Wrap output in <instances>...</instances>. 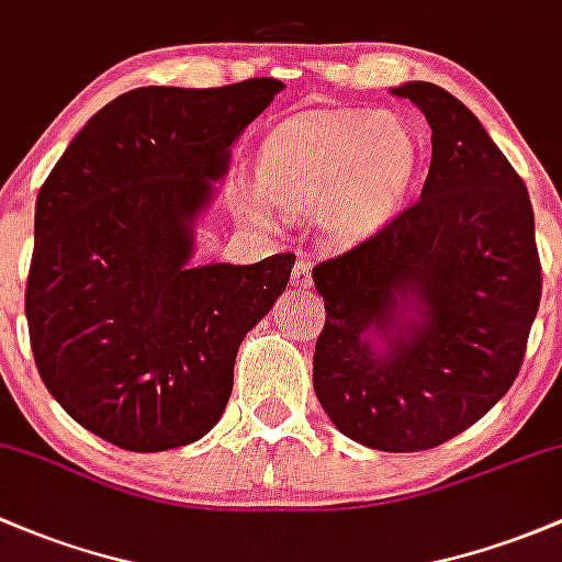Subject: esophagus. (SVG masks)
Returning <instances> with one entry per match:
<instances>
[{"instance_id":"34e87169","label":"esophagus","mask_w":562,"mask_h":562,"mask_svg":"<svg viewBox=\"0 0 562 562\" xmlns=\"http://www.w3.org/2000/svg\"><path fill=\"white\" fill-rule=\"evenodd\" d=\"M311 262H305V259H297V265H294L292 270V286L294 289H311Z\"/></svg>"}]
</instances>
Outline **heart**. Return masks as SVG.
I'll use <instances>...</instances> for the list:
<instances>
[{"label":"heart","mask_w":562,"mask_h":562,"mask_svg":"<svg viewBox=\"0 0 562 562\" xmlns=\"http://www.w3.org/2000/svg\"><path fill=\"white\" fill-rule=\"evenodd\" d=\"M419 143L395 115L316 110L276 126L259 148V189L238 183L235 211L270 222L265 196L283 211H316L333 238L390 222L414 187Z\"/></svg>","instance_id":"b5f03b06"}]
</instances>
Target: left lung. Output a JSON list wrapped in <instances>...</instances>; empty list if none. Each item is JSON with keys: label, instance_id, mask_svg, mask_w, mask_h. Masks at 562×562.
<instances>
[{"label": "left lung", "instance_id": "left-lung-1", "mask_svg": "<svg viewBox=\"0 0 562 562\" xmlns=\"http://www.w3.org/2000/svg\"><path fill=\"white\" fill-rule=\"evenodd\" d=\"M425 113L422 196L314 268V390L344 436L422 452L468 430L522 368L541 303L533 205L476 115L441 86L392 89Z\"/></svg>", "mask_w": 562, "mask_h": 562}]
</instances>
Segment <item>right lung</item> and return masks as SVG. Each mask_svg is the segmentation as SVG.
I'll return each mask as SVG.
<instances>
[{
  "instance_id": "add662e5",
  "label": "right lung",
  "mask_w": 562,
  "mask_h": 562,
  "mask_svg": "<svg viewBox=\"0 0 562 562\" xmlns=\"http://www.w3.org/2000/svg\"><path fill=\"white\" fill-rule=\"evenodd\" d=\"M283 89L146 86L72 137L34 207L26 322L40 379L78 425L130 452L205 436L240 340L286 289L294 254L192 268L194 224L229 148Z\"/></svg>"
}]
</instances>
